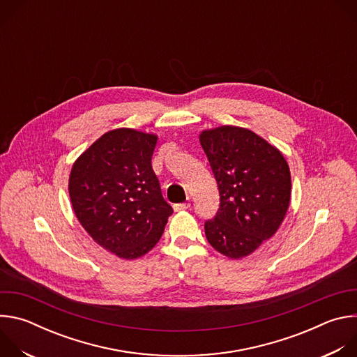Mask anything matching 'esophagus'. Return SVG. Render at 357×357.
<instances>
[{"instance_id": "34e87169", "label": "esophagus", "mask_w": 357, "mask_h": 357, "mask_svg": "<svg viewBox=\"0 0 357 357\" xmlns=\"http://www.w3.org/2000/svg\"><path fill=\"white\" fill-rule=\"evenodd\" d=\"M190 208V203H178V205H174V211L175 212H181V211H186Z\"/></svg>"}]
</instances>
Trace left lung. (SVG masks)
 I'll return each mask as SVG.
<instances>
[{
	"label": "left lung",
	"instance_id": "left-lung-1",
	"mask_svg": "<svg viewBox=\"0 0 357 357\" xmlns=\"http://www.w3.org/2000/svg\"><path fill=\"white\" fill-rule=\"evenodd\" d=\"M199 142L216 178L220 208L205 223L209 244L240 260L271 238L291 202V172L281 151L248 128L203 130Z\"/></svg>",
	"mask_w": 357,
	"mask_h": 357
}]
</instances>
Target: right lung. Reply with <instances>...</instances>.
<instances>
[{"mask_svg": "<svg viewBox=\"0 0 357 357\" xmlns=\"http://www.w3.org/2000/svg\"><path fill=\"white\" fill-rule=\"evenodd\" d=\"M157 141V134L135 128L107 131L82 152L69 175L79 223L123 260L154 248L174 212L151 165Z\"/></svg>", "mask_w": 357, "mask_h": 357, "instance_id": "right-lung-1", "label": "right lung"}]
</instances>
